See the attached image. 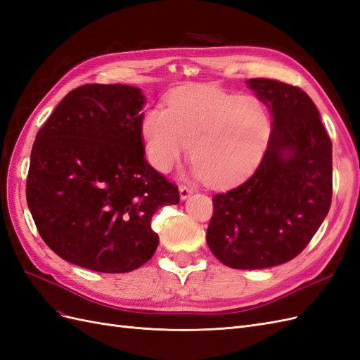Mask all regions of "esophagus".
<instances>
[{
  "label": "esophagus",
  "instance_id": "obj_1",
  "mask_svg": "<svg viewBox=\"0 0 360 360\" xmlns=\"http://www.w3.org/2000/svg\"><path fill=\"white\" fill-rule=\"evenodd\" d=\"M179 191H180V198H181V200H186V198H189L191 195L193 193V189H192L191 186H186V184H180Z\"/></svg>",
  "mask_w": 360,
  "mask_h": 360
}]
</instances>
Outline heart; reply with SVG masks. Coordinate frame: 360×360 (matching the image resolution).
Wrapping results in <instances>:
<instances>
[{"instance_id": "heart-1", "label": "heart", "mask_w": 360, "mask_h": 360, "mask_svg": "<svg viewBox=\"0 0 360 360\" xmlns=\"http://www.w3.org/2000/svg\"><path fill=\"white\" fill-rule=\"evenodd\" d=\"M143 136L158 171H169L191 144L195 176L224 186L257 167L269 143L270 117L257 96L191 89L172 94L167 111L150 110Z\"/></svg>"}]
</instances>
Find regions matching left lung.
<instances>
[{
    "mask_svg": "<svg viewBox=\"0 0 360 360\" xmlns=\"http://www.w3.org/2000/svg\"><path fill=\"white\" fill-rule=\"evenodd\" d=\"M270 110L267 150L246 181L213 197L205 240L231 269H266L297 257L332 202V141L311 97L285 82L254 78Z\"/></svg>",
    "mask_w": 360,
    "mask_h": 360,
    "instance_id": "1",
    "label": "left lung"
}]
</instances>
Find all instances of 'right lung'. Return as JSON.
I'll return each instance as SVG.
<instances>
[{"mask_svg":"<svg viewBox=\"0 0 360 360\" xmlns=\"http://www.w3.org/2000/svg\"><path fill=\"white\" fill-rule=\"evenodd\" d=\"M136 86L86 84L72 90L37 132L27 202L37 231L72 264L126 274L153 257L151 216L179 204V188L144 158Z\"/></svg>","mask_w":360,"mask_h":360,"instance_id":"right-lung-1","label":"right lung"}]
</instances>
